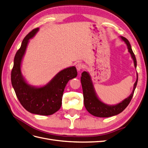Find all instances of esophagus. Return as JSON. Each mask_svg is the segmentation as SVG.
Listing matches in <instances>:
<instances>
[{
	"instance_id": "obj_1",
	"label": "esophagus",
	"mask_w": 148,
	"mask_h": 148,
	"mask_svg": "<svg viewBox=\"0 0 148 148\" xmlns=\"http://www.w3.org/2000/svg\"><path fill=\"white\" fill-rule=\"evenodd\" d=\"M76 67H77V70L78 71H81L84 69V65L82 63H78L76 65Z\"/></svg>"
}]
</instances>
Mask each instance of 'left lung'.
Returning <instances> with one entry per match:
<instances>
[{"instance_id":"left-lung-1","label":"left lung","mask_w":148,"mask_h":148,"mask_svg":"<svg viewBox=\"0 0 148 148\" xmlns=\"http://www.w3.org/2000/svg\"><path fill=\"white\" fill-rule=\"evenodd\" d=\"M121 38L127 44L128 51L130 53L132 59L134 61L135 66L136 68V59L132 51L130 44L127 38L123 36L121 37ZM138 77L137 73L136 81L135 84H134L133 90L130 96L117 105L108 106L104 104V103L102 102L98 99L96 96L95 89H94L90 77H89L88 73H87L86 71H83L82 73L81 82L83 92L84 104L86 110L92 115L99 117H109L122 112L128 106L132 99L134 91H135V89L137 85Z\"/></svg>"}]
</instances>
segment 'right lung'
I'll use <instances>...</instances> for the list:
<instances>
[{
  "instance_id": "1",
  "label": "right lung",
  "mask_w": 148,
  "mask_h": 148,
  "mask_svg": "<svg viewBox=\"0 0 148 148\" xmlns=\"http://www.w3.org/2000/svg\"><path fill=\"white\" fill-rule=\"evenodd\" d=\"M38 29V28H35L26 35L17 51L11 72V81L18 99L26 110L34 114L49 115L60 109L64 89L70 79L77 77V71L75 66L62 70L47 85L41 88L32 87L25 82L20 70L21 60L29 39L34 36Z\"/></svg>"
}]
</instances>
